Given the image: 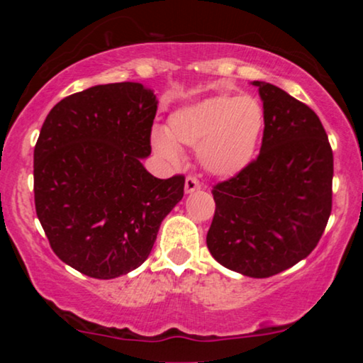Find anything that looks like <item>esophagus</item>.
I'll return each mask as SVG.
<instances>
[{"label":"esophagus","instance_id":"obj_1","mask_svg":"<svg viewBox=\"0 0 363 363\" xmlns=\"http://www.w3.org/2000/svg\"><path fill=\"white\" fill-rule=\"evenodd\" d=\"M200 182L196 180L195 177H186L185 180V193H193L196 190H200Z\"/></svg>","mask_w":363,"mask_h":363}]
</instances>
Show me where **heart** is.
I'll use <instances>...</instances> for the list:
<instances>
[{
  "instance_id": "obj_1",
  "label": "heart",
  "mask_w": 363,
  "mask_h": 363,
  "mask_svg": "<svg viewBox=\"0 0 363 363\" xmlns=\"http://www.w3.org/2000/svg\"><path fill=\"white\" fill-rule=\"evenodd\" d=\"M264 125V107L256 97L221 94L178 108L168 118L167 132H153L152 143L168 162L182 160L178 145L198 147L208 173L233 177L252 162Z\"/></svg>"
}]
</instances>
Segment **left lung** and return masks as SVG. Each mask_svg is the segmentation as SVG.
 <instances>
[{
	"instance_id": "1",
	"label": "left lung",
	"mask_w": 363,
	"mask_h": 363,
	"mask_svg": "<svg viewBox=\"0 0 363 363\" xmlns=\"http://www.w3.org/2000/svg\"><path fill=\"white\" fill-rule=\"evenodd\" d=\"M252 86L266 113L259 155L213 186L216 210L206 245L228 269L269 277L319 242L332 211L334 155L311 107L272 84Z\"/></svg>"
}]
</instances>
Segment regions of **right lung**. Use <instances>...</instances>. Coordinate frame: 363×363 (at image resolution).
Segmentation results:
<instances>
[{"label": "right lung", "mask_w": 363, "mask_h": 363, "mask_svg": "<svg viewBox=\"0 0 363 363\" xmlns=\"http://www.w3.org/2000/svg\"><path fill=\"white\" fill-rule=\"evenodd\" d=\"M157 96L138 82L94 86L51 108L34 147V205L62 262L94 279L137 269L185 177L155 178L150 155Z\"/></svg>", "instance_id": "right-lung-1"}]
</instances>
